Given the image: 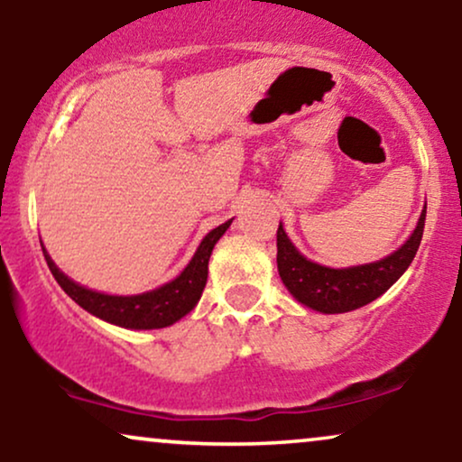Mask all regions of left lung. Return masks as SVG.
Instances as JSON below:
<instances>
[{
	"label": "left lung",
	"instance_id": "left-lung-1",
	"mask_svg": "<svg viewBox=\"0 0 462 462\" xmlns=\"http://www.w3.org/2000/svg\"><path fill=\"white\" fill-rule=\"evenodd\" d=\"M426 226V208L421 210L417 227L397 252L378 263L358 264L347 269L323 267L304 258L286 236L282 224L278 226V272L286 289L295 300L312 310L334 315L349 312L369 304L391 289L408 264L415 258Z\"/></svg>",
	"mask_w": 462,
	"mask_h": 462
}]
</instances>
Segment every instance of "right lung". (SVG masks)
Instances as JSON below:
<instances>
[{
    "mask_svg": "<svg viewBox=\"0 0 462 462\" xmlns=\"http://www.w3.org/2000/svg\"><path fill=\"white\" fill-rule=\"evenodd\" d=\"M232 219L221 224L215 230H210L199 243L198 252L190 258L182 273L178 275L171 282L162 284L161 289L147 291L141 295H106L97 293V291L84 289L67 278L56 263L51 261L50 254L45 252V261L50 272L54 273L56 282L62 286V291L71 298L76 304L82 306L91 315L99 317V319L115 323V326L130 328V330H153V328H167L178 319H182L187 312H190L201 298V291L206 286V278H208V261L213 254L215 243L224 236V232L230 227Z\"/></svg>",
    "mask_w": 462,
    "mask_h": 462,
    "instance_id": "1",
    "label": "right lung"
}]
</instances>
